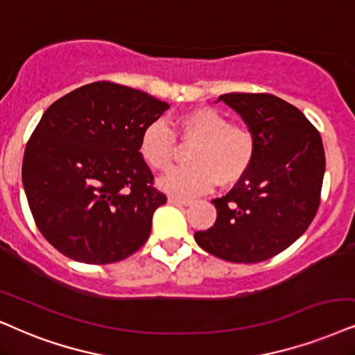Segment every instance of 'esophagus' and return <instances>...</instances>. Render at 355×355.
<instances>
[{
  "mask_svg": "<svg viewBox=\"0 0 355 355\" xmlns=\"http://www.w3.org/2000/svg\"><path fill=\"white\" fill-rule=\"evenodd\" d=\"M168 203L175 205V206H188L191 203V201L190 200H183V198H177V196H170Z\"/></svg>",
  "mask_w": 355,
  "mask_h": 355,
  "instance_id": "esophagus-1",
  "label": "esophagus"
}]
</instances>
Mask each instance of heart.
<instances>
[{"instance_id": "1", "label": "heart", "mask_w": 355, "mask_h": 355, "mask_svg": "<svg viewBox=\"0 0 355 355\" xmlns=\"http://www.w3.org/2000/svg\"><path fill=\"white\" fill-rule=\"evenodd\" d=\"M173 130L183 141H195L187 154L190 164L173 168L160 180V187L175 196H195L216 183L231 185L254 162V132L248 125L231 124L227 116L211 106H198L178 116ZM139 152L150 168L165 172L175 157V135L162 119L142 129Z\"/></svg>"}]
</instances>
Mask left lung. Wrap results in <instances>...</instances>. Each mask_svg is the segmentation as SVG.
Segmentation results:
<instances>
[{
    "label": "left lung",
    "mask_w": 355,
    "mask_h": 355,
    "mask_svg": "<svg viewBox=\"0 0 355 355\" xmlns=\"http://www.w3.org/2000/svg\"><path fill=\"white\" fill-rule=\"evenodd\" d=\"M254 132L257 149L234 188L213 200L216 221L195 241L237 263L272 259L293 244L316 216L324 177V147L298 107L268 93L219 96Z\"/></svg>",
    "instance_id": "8db88e82"
}]
</instances>
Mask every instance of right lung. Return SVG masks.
Returning a JSON list of instances; mask_svg holds the SVG:
<instances>
[{"mask_svg":"<svg viewBox=\"0 0 355 355\" xmlns=\"http://www.w3.org/2000/svg\"><path fill=\"white\" fill-rule=\"evenodd\" d=\"M165 101L111 82L80 87L51 105L24 150L22 185L35 226L77 262H119L146 244L167 203L139 152L142 129Z\"/></svg>","mask_w":355,"mask_h":355,"instance_id":"1","label":"right lung"}]
</instances>
